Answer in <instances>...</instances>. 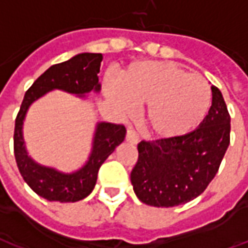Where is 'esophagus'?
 <instances>
[{"instance_id": "esophagus-1", "label": "esophagus", "mask_w": 248, "mask_h": 248, "mask_svg": "<svg viewBox=\"0 0 248 248\" xmlns=\"http://www.w3.org/2000/svg\"><path fill=\"white\" fill-rule=\"evenodd\" d=\"M126 140L130 142V143H133V145H137V143L140 142L137 133H135L134 130H131V129L127 130V133H126Z\"/></svg>"}]
</instances>
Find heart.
<instances>
[{"mask_svg": "<svg viewBox=\"0 0 248 248\" xmlns=\"http://www.w3.org/2000/svg\"><path fill=\"white\" fill-rule=\"evenodd\" d=\"M105 94L122 113L143 108L142 124L156 138H177L197 129L211 108V89L199 74L159 61L135 62L108 82Z\"/></svg>", "mask_w": 248, "mask_h": 248, "instance_id": "obj_1", "label": "heart"}]
</instances>
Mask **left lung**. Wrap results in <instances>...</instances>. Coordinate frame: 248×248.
Returning <instances> with one entry per match:
<instances>
[{
	"instance_id": "left-lung-1",
	"label": "left lung",
	"mask_w": 248,
	"mask_h": 248,
	"mask_svg": "<svg viewBox=\"0 0 248 248\" xmlns=\"http://www.w3.org/2000/svg\"><path fill=\"white\" fill-rule=\"evenodd\" d=\"M197 129L177 138L142 140L130 179L140 202L174 207L199 197L218 172L230 145V114L218 87Z\"/></svg>"
}]
</instances>
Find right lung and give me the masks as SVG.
I'll return each mask as SVG.
<instances>
[{
  "instance_id": "right-lung-1",
  "label": "right lung",
  "mask_w": 248,
  "mask_h": 248,
  "mask_svg": "<svg viewBox=\"0 0 248 248\" xmlns=\"http://www.w3.org/2000/svg\"><path fill=\"white\" fill-rule=\"evenodd\" d=\"M102 62L99 53H81L69 61L50 66L26 92L16 118L14 156L17 166L29 187L50 202H78L86 198L97 183L99 167L124 140L126 129L122 124L97 122L93 135L92 151L85 165L78 170L65 172L56 167L35 162L28 153L24 140V122L33 103L53 90L86 98L90 93H99L98 73Z\"/></svg>"
}]
</instances>
